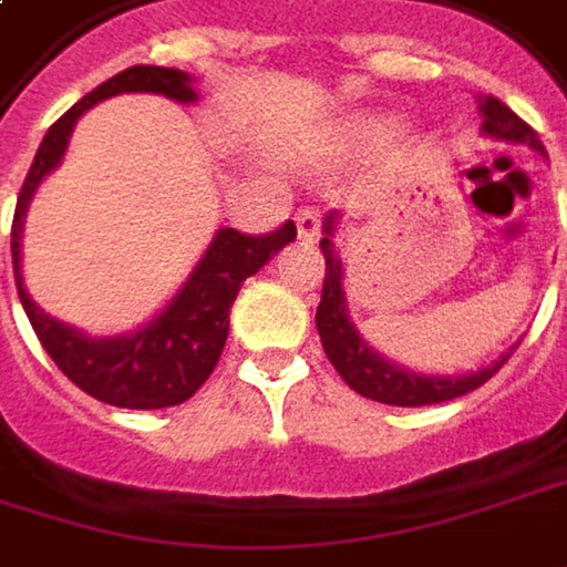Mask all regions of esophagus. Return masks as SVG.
<instances>
[{
    "instance_id": "esophagus-1",
    "label": "esophagus",
    "mask_w": 567,
    "mask_h": 567,
    "mask_svg": "<svg viewBox=\"0 0 567 567\" xmlns=\"http://www.w3.org/2000/svg\"><path fill=\"white\" fill-rule=\"evenodd\" d=\"M319 229H322V219L316 210H299L297 213V236L302 241H316L319 239Z\"/></svg>"
}]
</instances>
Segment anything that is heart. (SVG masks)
<instances>
[{
  "label": "heart",
  "mask_w": 567,
  "mask_h": 567,
  "mask_svg": "<svg viewBox=\"0 0 567 567\" xmlns=\"http://www.w3.org/2000/svg\"><path fill=\"white\" fill-rule=\"evenodd\" d=\"M399 127H402V121H395V117H377V121H357L351 133L354 136H385V133H395Z\"/></svg>",
  "instance_id": "heart-1"
}]
</instances>
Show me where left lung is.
<instances>
[{
  "label": "left lung",
  "mask_w": 567,
  "mask_h": 567,
  "mask_svg": "<svg viewBox=\"0 0 567 567\" xmlns=\"http://www.w3.org/2000/svg\"><path fill=\"white\" fill-rule=\"evenodd\" d=\"M478 114H482V133L485 136H492L497 143H524L529 150H543L536 130L526 127L504 101L492 99V95H478ZM322 233H326V239L319 241V248L326 255V284H322V302L316 309V328H319V338H322V348H326L331 367L363 399H373L382 405H399V409L450 402V399H460L472 389H478L482 382L492 380L507 363V357L517 351L520 341L514 348H507L497 360H492L488 367L472 370V373H453V377L414 373L402 363L385 360L360 338L354 319H351V309H348L344 265H341V251L334 248L338 213H328Z\"/></svg>",
  "instance_id": "obj_1"
}]
</instances>
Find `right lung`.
<instances>
[{"label":"right lung","mask_w":567,"mask_h":567,"mask_svg":"<svg viewBox=\"0 0 567 567\" xmlns=\"http://www.w3.org/2000/svg\"><path fill=\"white\" fill-rule=\"evenodd\" d=\"M150 92L165 95L178 104H194L197 89L194 75L185 70L165 66H130L101 82L95 92L75 101L70 111L47 130L31 162V172L21 185L12 219V268L18 299L38 331L43 351L70 377L82 392L117 409H168L187 402L213 373L229 334V309L239 297L245 277L258 274L270 258L297 239V226L284 223L268 236H241L236 229H216V236L200 255V261L187 274L182 290L168 299V306L153 316L146 326L124 334H85L82 328L66 326L47 316L31 299L21 274V239H24V216L38 194L41 182L63 162L70 136L79 117L95 107L99 101Z\"/></svg>","instance_id":"add662e5"}]
</instances>
